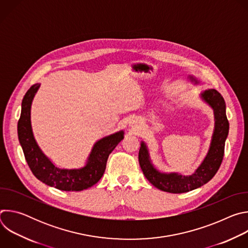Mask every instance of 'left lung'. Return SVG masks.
I'll use <instances>...</instances> for the list:
<instances>
[{
  "instance_id": "8db88e82",
  "label": "left lung",
  "mask_w": 248,
  "mask_h": 248,
  "mask_svg": "<svg viewBox=\"0 0 248 248\" xmlns=\"http://www.w3.org/2000/svg\"><path fill=\"white\" fill-rule=\"evenodd\" d=\"M202 98L214 109L215 130L209 152L194 173L182 175L179 173H163L158 171L150 162L146 145L142 142L139 149L138 161L145 178L158 189L170 193H184L196 189L209 181L218 171L225 153V142L229 133V121L226 115V102L215 89L206 90Z\"/></svg>"
}]
</instances>
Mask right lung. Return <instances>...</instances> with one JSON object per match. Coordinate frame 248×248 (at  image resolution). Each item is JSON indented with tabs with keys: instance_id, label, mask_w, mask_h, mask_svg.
I'll use <instances>...</instances> for the list:
<instances>
[{
	"instance_id": "obj_1",
	"label": "right lung",
	"mask_w": 248,
	"mask_h": 248,
	"mask_svg": "<svg viewBox=\"0 0 248 248\" xmlns=\"http://www.w3.org/2000/svg\"><path fill=\"white\" fill-rule=\"evenodd\" d=\"M40 84L32 85L21 103V113L17 124V134L25 160L36 178L47 186L64 191H80L97 184L103 176L109 155L124 138V131L106 136L95 143L86 166L79 170L57 168L40 150L34 139L30 108L35 93Z\"/></svg>"
}]
</instances>
